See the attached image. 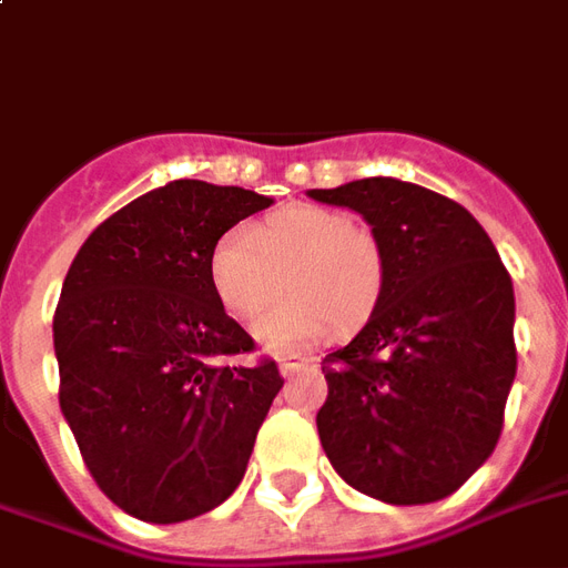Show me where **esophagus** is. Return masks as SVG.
<instances>
[{"label": "esophagus", "mask_w": 568, "mask_h": 568, "mask_svg": "<svg viewBox=\"0 0 568 568\" xmlns=\"http://www.w3.org/2000/svg\"><path fill=\"white\" fill-rule=\"evenodd\" d=\"M306 367H313V358H301V355H285V358H280V373L283 376H295V373H301Z\"/></svg>", "instance_id": "esophagus-1"}]
</instances>
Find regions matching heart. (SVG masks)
<instances>
[{
    "instance_id": "b5f03b06",
    "label": "heart",
    "mask_w": 568,
    "mask_h": 568,
    "mask_svg": "<svg viewBox=\"0 0 568 568\" xmlns=\"http://www.w3.org/2000/svg\"><path fill=\"white\" fill-rule=\"evenodd\" d=\"M280 280L288 297L255 322V339L271 352L304 346L331 325L358 327L379 304L385 258L348 213L316 204L276 210L250 234L229 231L210 252L213 295L234 318L262 313Z\"/></svg>"
}]
</instances>
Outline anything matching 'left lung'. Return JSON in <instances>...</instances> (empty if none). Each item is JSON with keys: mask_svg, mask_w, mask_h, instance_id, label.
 <instances>
[{"mask_svg": "<svg viewBox=\"0 0 568 568\" xmlns=\"http://www.w3.org/2000/svg\"><path fill=\"white\" fill-rule=\"evenodd\" d=\"M361 213L385 258L367 325L327 355L318 439L337 476L390 506L455 494L485 464L515 382V288L476 216L406 180L310 189Z\"/></svg>", "mask_w": 568, "mask_h": 568, "instance_id": "8db88e82", "label": "left lung"}]
</instances>
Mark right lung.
<instances>
[{
    "label": "right lung",
    "mask_w": 568,
    "mask_h": 568,
    "mask_svg": "<svg viewBox=\"0 0 568 568\" xmlns=\"http://www.w3.org/2000/svg\"><path fill=\"white\" fill-rule=\"evenodd\" d=\"M273 199L171 180L92 231L53 316L60 409L104 497L132 518H199L241 485L283 376L231 364L252 337L210 285V252Z\"/></svg>",
    "instance_id": "obj_1"
}]
</instances>
